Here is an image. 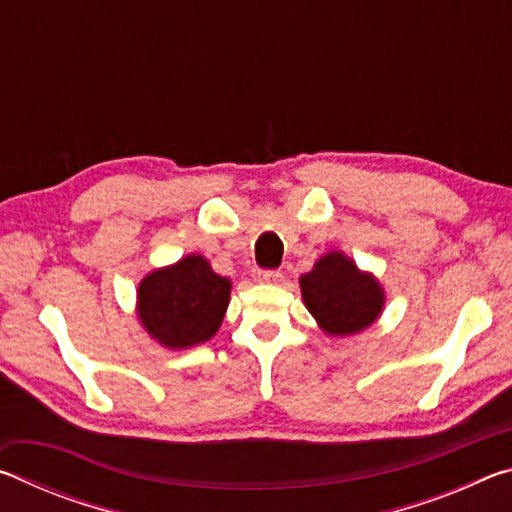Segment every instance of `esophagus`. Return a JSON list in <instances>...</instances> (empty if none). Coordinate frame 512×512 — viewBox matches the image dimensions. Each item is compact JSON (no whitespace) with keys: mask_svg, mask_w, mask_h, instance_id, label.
Instances as JSON below:
<instances>
[{"mask_svg":"<svg viewBox=\"0 0 512 512\" xmlns=\"http://www.w3.org/2000/svg\"><path fill=\"white\" fill-rule=\"evenodd\" d=\"M255 280L257 282H266V284H277L282 280V273L280 271H257L255 273Z\"/></svg>","mask_w":512,"mask_h":512,"instance_id":"obj_1","label":"esophagus"}]
</instances>
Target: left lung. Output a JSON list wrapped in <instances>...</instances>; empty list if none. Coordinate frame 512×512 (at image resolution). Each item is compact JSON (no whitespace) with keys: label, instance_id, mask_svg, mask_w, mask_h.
I'll list each match as a JSON object with an SVG mask.
<instances>
[{"label":"left lung","instance_id":"left-lung-1","mask_svg":"<svg viewBox=\"0 0 512 512\" xmlns=\"http://www.w3.org/2000/svg\"><path fill=\"white\" fill-rule=\"evenodd\" d=\"M302 300L325 334L350 336L370 327L384 309V289L350 257L329 250L300 277Z\"/></svg>","mask_w":512,"mask_h":512}]
</instances>
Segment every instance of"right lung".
Segmentation results:
<instances>
[{"label":"right lung","mask_w":512,"mask_h":512,"mask_svg":"<svg viewBox=\"0 0 512 512\" xmlns=\"http://www.w3.org/2000/svg\"><path fill=\"white\" fill-rule=\"evenodd\" d=\"M230 289L228 277L216 275L203 255H187L144 277L137 289V316L164 348H194L219 332Z\"/></svg>","instance_id":"add662e5"}]
</instances>
